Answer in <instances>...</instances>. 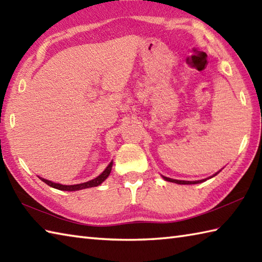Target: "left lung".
Returning a JSON list of instances; mask_svg holds the SVG:
<instances>
[{"label":"left lung","instance_id":"obj_1","mask_svg":"<svg viewBox=\"0 0 262 262\" xmlns=\"http://www.w3.org/2000/svg\"><path fill=\"white\" fill-rule=\"evenodd\" d=\"M220 172V171H219ZM219 172H216V173L213 176L215 177ZM210 177V178H213ZM163 179L166 180V181H170V182H174V183H178V185H196V183H200V182H204L206 181V179H203V180H198V181H185V180H174V179H171V178H168V177H163Z\"/></svg>","mask_w":262,"mask_h":262}]
</instances>
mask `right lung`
I'll list each match as a JSON object with an SVG mask.
<instances>
[{
	"label": "right lung",
	"mask_w": 262,
	"mask_h": 262,
	"mask_svg": "<svg viewBox=\"0 0 262 262\" xmlns=\"http://www.w3.org/2000/svg\"><path fill=\"white\" fill-rule=\"evenodd\" d=\"M111 168H113V162H110L107 168H105V170L102 172L101 174L98 176L96 179L90 180V181L84 182V183H79V185H73V186H64V185H60V183H55V182H52V181H49V180H46V179H43V178H40V180L43 181L45 183H47L48 186L58 189V190L75 191V190H81V189H85V188H91V187L99 186L100 183H102L105 179H107L108 176L110 174V172H111Z\"/></svg>",
	"instance_id": "right-lung-1"
}]
</instances>
